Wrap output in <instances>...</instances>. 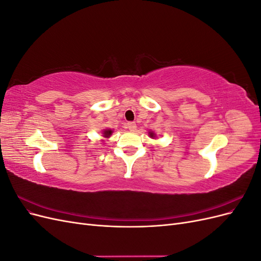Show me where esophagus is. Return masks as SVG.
Instances as JSON below:
<instances>
[{
    "mask_svg": "<svg viewBox=\"0 0 261 261\" xmlns=\"http://www.w3.org/2000/svg\"><path fill=\"white\" fill-rule=\"evenodd\" d=\"M126 127H127L130 132H134V130L136 129L137 126H136V123H135V122H128L127 124H126Z\"/></svg>",
    "mask_w": 261,
    "mask_h": 261,
    "instance_id": "34e87169",
    "label": "esophagus"
}]
</instances>
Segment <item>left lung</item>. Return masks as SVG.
<instances>
[{
    "mask_svg": "<svg viewBox=\"0 0 261 261\" xmlns=\"http://www.w3.org/2000/svg\"><path fill=\"white\" fill-rule=\"evenodd\" d=\"M150 136H151V137H153V133H151V134H150Z\"/></svg>",
    "mask_w": 261,
    "mask_h": 261,
    "instance_id": "8db88e82",
    "label": "left lung"
}]
</instances>
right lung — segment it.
Here are the masks:
<instances>
[{
	"instance_id": "1",
	"label": "right lung",
	"mask_w": 261,
	"mask_h": 261,
	"mask_svg": "<svg viewBox=\"0 0 261 261\" xmlns=\"http://www.w3.org/2000/svg\"><path fill=\"white\" fill-rule=\"evenodd\" d=\"M111 134H112V130L106 129V130H105V133H103V135H105V137H110V135H111Z\"/></svg>"
}]
</instances>
